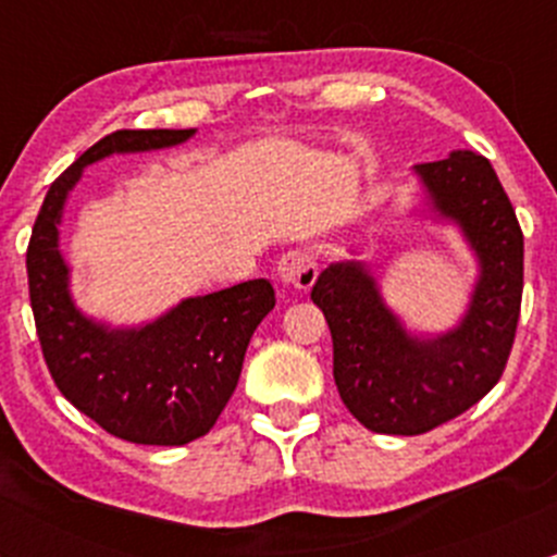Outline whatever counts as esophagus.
<instances>
[{
    "label": "esophagus",
    "instance_id": "obj_1",
    "mask_svg": "<svg viewBox=\"0 0 557 557\" xmlns=\"http://www.w3.org/2000/svg\"><path fill=\"white\" fill-rule=\"evenodd\" d=\"M280 283L294 290H310L318 280V261L307 250H288L277 263Z\"/></svg>",
    "mask_w": 557,
    "mask_h": 557
}]
</instances>
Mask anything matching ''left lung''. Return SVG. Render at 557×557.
<instances>
[{
    "instance_id": "obj_1",
    "label": "left lung",
    "mask_w": 557,
    "mask_h": 557,
    "mask_svg": "<svg viewBox=\"0 0 557 557\" xmlns=\"http://www.w3.org/2000/svg\"><path fill=\"white\" fill-rule=\"evenodd\" d=\"M440 215L463 228L480 258L466 318L436 339L409 336L361 263H331L312 301L334 342V383L374 434L414 436L474 407L507 369L522 301V228L491 161L455 150L418 164Z\"/></svg>"
}]
</instances>
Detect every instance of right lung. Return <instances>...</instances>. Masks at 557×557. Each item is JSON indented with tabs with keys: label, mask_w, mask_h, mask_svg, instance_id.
Instances as JSON below:
<instances>
[{
	"label": "right lung",
	"mask_w": 557,
	"mask_h": 557,
	"mask_svg": "<svg viewBox=\"0 0 557 557\" xmlns=\"http://www.w3.org/2000/svg\"><path fill=\"white\" fill-rule=\"evenodd\" d=\"M194 128H121L99 139L45 194L26 250L42 358L61 396L107 434L180 447L215 425L243 372L252 331L274 307L267 280L185 299L145 329L112 331L83 318L66 290L59 221L83 166L110 153L180 145Z\"/></svg>",
	"instance_id": "add662e5"
}]
</instances>
